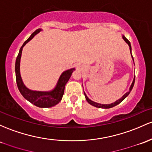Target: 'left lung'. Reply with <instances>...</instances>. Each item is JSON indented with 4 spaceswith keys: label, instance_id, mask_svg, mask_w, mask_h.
<instances>
[{
    "label": "left lung",
    "instance_id": "8db88e82",
    "mask_svg": "<svg viewBox=\"0 0 152 152\" xmlns=\"http://www.w3.org/2000/svg\"><path fill=\"white\" fill-rule=\"evenodd\" d=\"M123 39H124V40H125V42H126L127 43V44L128 45V46H129V48H130V51H131V42H130L128 41V39H126V37H125L124 35H123ZM131 56H132V54H131ZM132 58H133V56H132ZM134 83H135V77H134V79H133V80L132 84H131V86H130L129 91H128V92H126V94L123 95V96H122V97L121 98V99H118V100L115 101V102L111 103V104H99V103H97V102H94V101H91V99H89V98H88V96H86V94H85V92L84 91V95H85V98H86V101H87L88 102H89L90 104H91V105L96 107H98V108H104V109H108V108L113 107L118 105V104H120V103H121V102H122L123 100H124V99H126V97H127V96H128V94H130V92H131V90H132V89H133V85H134Z\"/></svg>",
    "mask_w": 152,
    "mask_h": 152
}]
</instances>
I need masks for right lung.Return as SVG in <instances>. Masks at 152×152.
Here are the masks:
<instances>
[{
    "label": "right lung",
    "instance_id": "right-lung-1",
    "mask_svg": "<svg viewBox=\"0 0 152 152\" xmlns=\"http://www.w3.org/2000/svg\"><path fill=\"white\" fill-rule=\"evenodd\" d=\"M40 31H42L41 29H38L35 31H34L31 34V36L24 42L23 45L20 48L19 53L16 58V63H15L16 84H17L18 89H19L20 93L22 94V96L26 100L30 102L31 104H34L37 107H51L58 104L59 102H61L62 99L63 95L64 94L65 86L69 80L73 71H75V68H71V69H68L63 72L58 79L56 87L51 91H33V90L28 89L25 86L23 83L22 79H21V74H20V61H21V53H22L23 48L25 45L29 42Z\"/></svg>",
    "mask_w": 152,
    "mask_h": 152
}]
</instances>
